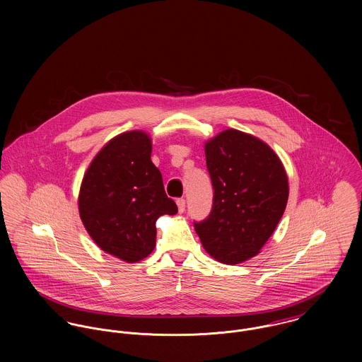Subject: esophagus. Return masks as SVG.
<instances>
[{
	"label": "esophagus",
	"mask_w": 362,
	"mask_h": 362,
	"mask_svg": "<svg viewBox=\"0 0 362 362\" xmlns=\"http://www.w3.org/2000/svg\"><path fill=\"white\" fill-rule=\"evenodd\" d=\"M177 206H178L180 213H184L185 211V199H182V198L177 199Z\"/></svg>",
	"instance_id": "1"
}]
</instances>
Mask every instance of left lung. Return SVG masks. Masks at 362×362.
Wrapping results in <instances>:
<instances>
[{"instance_id":"obj_1","label":"left lung","mask_w":362,"mask_h":362,"mask_svg":"<svg viewBox=\"0 0 362 362\" xmlns=\"http://www.w3.org/2000/svg\"><path fill=\"white\" fill-rule=\"evenodd\" d=\"M214 189L211 211L194 223L210 257L237 264L258 255L276 230L288 199L283 163L258 138L226 129L205 144Z\"/></svg>"}]
</instances>
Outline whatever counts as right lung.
I'll list each match as a JSON object with an SVG mask.
<instances>
[{
  "label": "right lung",
  "mask_w": 362,
  "mask_h": 362,
  "mask_svg": "<svg viewBox=\"0 0 362 362\" xmlns=\"http://www.w3.org/2000/svg\"><path fill=\"white\" fill-rule=\"evenodd\" d=\"M151 155L146 132L117 135L95 156L79 191V216L92 240L104 252L128 263L152 254L156 220L178 211L165 195Z\"/></svg>",
  "instance_id": "right-lung-1"
}]
</instances>
